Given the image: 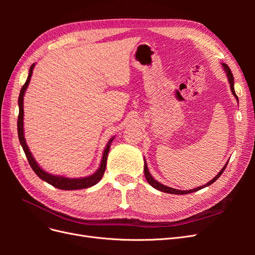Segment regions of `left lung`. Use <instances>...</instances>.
Returning <instances> with one entry per match:
<instances>
[{
    "instance_id": "8db88e82",
    "label": "left lung",
    "mask_w": 255,
    "mask_h": 255,
    "mask_svg": "<svg viewBox=\"0 0 255 255\" xmlns=\"http://www.w3.org/2000/svg\"><path fill=\"white\" fill-rule=\"evenodd\" d=\"M222 65H223V68H225V70H226V72H227L228 79H229V83H230V86H231V90H232L234 97L238 100V98H237V96H236V94H235V90H234V76H233V74H232V71H231V69L229 68V66H228V65H226V64H222ZM227 165H228V164H226V165H225V167H223V168L221 169V171H220L217 175H216L212 181H210V182H208L207 184L203 185V186H200V187H197V188H195V189H191V190H179V189H174V188L165 186V185L158 183L157 181L154 180L153 177H152V175L150 174V172H149V170H148V166H146V163H145V160H144V168H143V169H144V176H145V180L148 181V183L151 185L152 187H154V188L157 189V190H159V191L167 192V194H173V195H186V194H189V192L198 191V190L202 189V188H204V187H206V186H210V185H212L216 180L219 179V176L223 173V171H225V169L227 168Z\"/></svg>"
}]
</instances>
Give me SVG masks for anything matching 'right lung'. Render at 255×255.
<instances>
[{"instance_id":"obj_1","label":"right lung","mask_w":255,"mask_h":255,"mask_svg":"<svg viewBox=\"0 0 255 255\" xmlns=\"http://www.w3.org/2000/svg\"><path fill=\"white\" fill-rule=\"evenodd\" d=\"M35 64H33L29 68V73L27 76V80L25 82V84L23 85L20 95H19V99H18V103H19V116H18V136H19V140L20 143L23 148V151H24L26 158L28 160V163L32 167V169L34 170V172L40 177L41 180L45 181L47 183L51 184L52 186L56 187L58 189H63V190H75V189H83V188H88L94 186L96 185L100 180L102 179V176L105 172V168H106V160H107V155H109L110 152V148H111V143L114 140V138L109 141L107 143L106 148L104 150L103 153V157L101 160V165H100V168L97 170V172H95L92 175L87 176V177H82V179H68V177L65 176H57V175H53L50 174L48 172H45L44 170L37 165V163L35 161L32 153L29 152L27 144L25 142V138H24V134H23V96L25 94V90L28 86L30 78H32L33 74V69H34Z\"/></svg>"}]
</instances>
